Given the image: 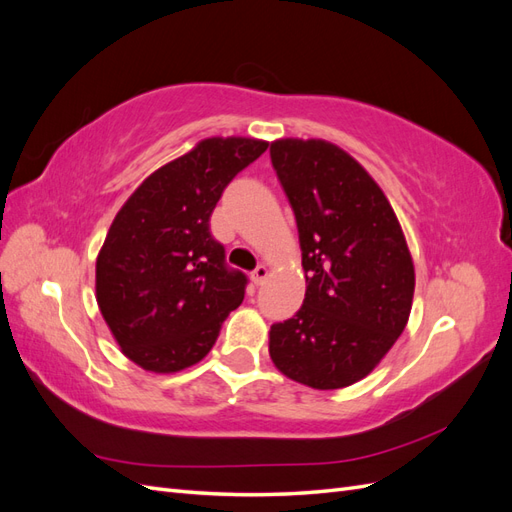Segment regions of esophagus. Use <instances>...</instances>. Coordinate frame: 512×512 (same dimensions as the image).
<instances>
[{
  "label": "esophagus",
  "mask_w": 512,
  "mask_h": 512,
  "mask_svg": "<svg viewBox=\"0 0 512 512\" xmlns=\"http://www.w3.org/2000/svg\"><path fill=\"white\" fill-rule=\"evenodd\" d=\"M267 277H269V267H265V265H258V267L254 269V273H252V280H254L256 286L265 284Z\"/></svg>",
  "instance_id": "34e87169"
}]
</instances>
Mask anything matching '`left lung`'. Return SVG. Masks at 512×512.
Masks as SVG:
<instances>
[{
  "label": "left lung",
  "mask_w": 512,
  "mask_h": 512,
  "mask_svg": "<svg viewBox=\"0 0 512 512\" xmlns=\"http://www.w3.org/2000/svg\"><path fill=\"white\" fill-rule=\"evenodd\" d=\"M303 252L305 299L269 331L275 367L320 391L365 378L404 333L414 265L380 185L320 138L271 143Z\"/></svg>",
  "instance_id": "8db88e82"
}]
</instances>
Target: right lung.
<instances>
[{
	"label": "right lung",
	"instance_id": "obj_1",
	"mask_svg": "<svg viewBox=\"0 0 512 512\" xmlns=\"http://www.w3.org/2000/svg\"><path fill=\"white\" fill-rule=\"evenodd\" d=\"M256 138H205L151 173L119 209L96 260V299L121 352L173 374L205 359L243 301L209 228L226 185L267 151Z\"/></svg>",
	"mask_w": 512,
	"mask_h": 512
}]
</instances>
